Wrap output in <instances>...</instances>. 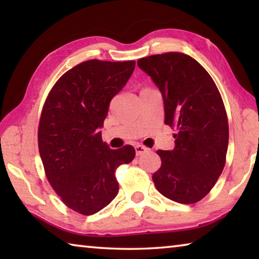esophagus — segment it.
I'll return each mask as SVG.
<instances>
[{"label":"esophagus","mask_w":259,"mask_h":259,"mask_svg":"<svg viewBox=\"0 0 259 259\" xmlns=\"http://www.w3.org/2000/svg\"><path fill=\"white\" fill-rule=\"evenodd\" d=\"M135 148H136V154H137V155H142V154H144V153H146L148 151V148L146 146L140 145V144L136 145Z\"/></svg>","instance_id":"1"}]
</instances>
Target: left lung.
I'll return each instance as SVG.
<instances>
[{
    "mask_svg": "<svg viewBox=\"0 0 259 259\" xmlns=\"http://www.w3.org/2000/svg\"><path fill=\"white\" fill-rule=\"evenodd\" d=\"M137 64L161 91L164 123L177 130L174 150L156 152V190L175 202H199L226 162L229 121L218 88L198 61L181 52L148 56Z\"/></svg>",
    "mask_w": 259,
    "mask_h": 259,
    "instance_id": "8db88e82",
    "label": "left lung"
}]
</instances>
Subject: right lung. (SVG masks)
Listing matches in <instances>:
<instances>
[{
  "mask_svg": "<svg viewBox=\"0 0 259 259\" xmlns=\"http://www.w3.org/2000/svg\"><path fill=\"white\" fill-rule=\"evenodd\" d=\"M135 60L83 61L59 77L43 105L37 142L46 176L65 205L90 216L117 195L115 170L135 148L112 150L99 128L109 102L133 74Z\"/></svg>",
  "mask_w": 259,
  "mask_h": 259,
  "instance_id": "right-lung-1",
  "label": "right lung"
}]
</instances>
